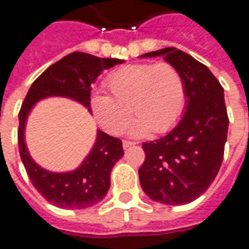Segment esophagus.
I'll return each instance as SVG.
<instances>
[{
    "instance_id": "obj_1",
    "label": "esophagus",
    "mask_w": 249,
    "mask_h": 249,
    "mask_svg": "<svg viewBox=\"0 0 249 249\" xmlns=\"http://www.w3.org/2000/svg\"><path fill=\"white\" fill-rule=\"evenodd\" d=\"M134 144H135V142H131V141H123V149H128V147H131Z\"/></svg>"
}]
</instances>
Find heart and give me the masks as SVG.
Wrapping results in <instances>:
<instances>
[{
	"label": "heart",
	"instance_id": "obj_1",
	"mask_svg": "<svg viewBox=\"0 0 249 249\" xmlns=\"http://www.w3.org/2000/svg\"><path fill=\"white\" fill-rule=\"evenodd\" d=\"M106 87L111 96L93 93L91 110L102 128L121 134L133 111L137 119L130 131L144 135L169 131L181 118L186 102L185 82L176 67L167 63L130 64L108 75Z\"/></svg>",
	"mask_w": 249,
	"mask_h": 249
}]
</instances>
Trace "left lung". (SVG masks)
Segmentation results:
<instances>
[{
    "mask_svg": "<svg viewBox=\"0 0 249 249\" xmlns=\"http://www.w3.org/2000/svg\"><path fill=\"white\" fill-rule=\"evenodd\" d=\"M163 56L185 82L186 106L178 124L163 138L144 142L141 186L151 200L184 205L198 198L217 176L228 134L224 88L209 68L177 48L141 57Z\"/></svg>",
    "mask_w": 249,
    "mask_h": 249,
    "instance_id": "obj_1",
    "label": "left lung"
}]
</instances>
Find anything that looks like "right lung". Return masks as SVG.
I'll use <instances>...</instances> for the list:
<instances>
[{"label":"right lung","instance_id":"right-lung-1","mask_svg":"<svg viewBox=\"0 0 249 249\" xmlns=\"http://www.w3.org/2000/svg\"><path fill=\"white\" fill-rule=\"evenodd\" d=\"M123 60L102 59L73 52L52 64L37 77L26 93L18 114V150L28 177L36 190L51 204L63 209H86L105 198L110 189L112 167L123 157L122 141L98 130L96 141L82 165L65 173H53L32 160L25 143L26 118L38 100L64 96L76 100L89 112L91 86L103 70Z\"/></svg>","mask_w":249,"mask_h":249}]
</instances>
